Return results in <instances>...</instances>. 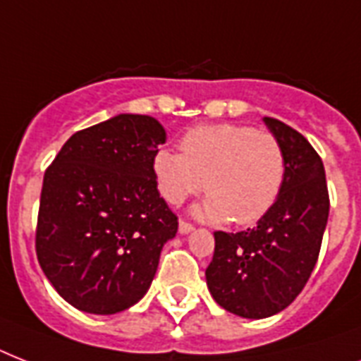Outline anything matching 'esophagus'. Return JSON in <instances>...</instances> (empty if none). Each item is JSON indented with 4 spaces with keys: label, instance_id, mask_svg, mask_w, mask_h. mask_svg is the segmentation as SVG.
Returning a JSON list of instances; mask_svg holds the SVG:
<instances>
[{
    "label": "esophagus",
    "instance_id": "1",
    "mask_svg": "<svg viewBox=\"0 0 361 361\" xmlns=\"http://www.w3.org/2000/svg\"><path fill=\"white\" fill-rule=\"evenodd\" d=\"M192 231H195V226H192L189 221H180V234H189V232Z\"/></svg>",
    "mask_w": 361,
    "mask_h": 361
}]
</instances>
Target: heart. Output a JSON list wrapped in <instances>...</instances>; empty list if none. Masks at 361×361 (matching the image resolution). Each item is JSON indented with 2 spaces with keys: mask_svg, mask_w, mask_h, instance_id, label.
Returning a JSON list of instances; mask_svg holds the SVG:
<instances>
[{
  "mask_svg": "<svg viewBox=\"0 0 361 361\" xmlns=\"http://www.w3.org/2000/svg\"><path fill=\"white\" fill-rule=\"evenodd\" d=\"M180 149L161 147L153 155L159 191L170 204H181L206 189L209 195L197 214L212 223H257L274 208L285 185V152L269 130L197 125L181 135Z\"/></svg>",
  "mask_w": 361,
  "mask_h": 361,
  "instance_id": "1",
  "label": "heart"
}]
</instances>
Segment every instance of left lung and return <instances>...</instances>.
Returning <instances> with one entry per match:
<instances>
[{"instance_id":"obj_1","label":"left lung","mask_w":361,"mask_h":361,"mask_svg":"<svg viewBox=\"0 0 361 361\" xmlns=\"http://www.w3.org/2000/svg\"><path fill=\"white\" fill-rule=\"evenodd\" d=\"M264 123L285 152L283 191L255 228L214 232V258L206 268L215 302L243 319H266L296 300L317 264L330 214L319 153L283 121L264 118Z\"/></svg>"}]
</instances>
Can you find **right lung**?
<instances>
[{
    "instance_id": "add662e5",
    "label": "right lung",
    "mask_w": 361,
    "mask_h": 361,
    "mask_svg": "<svg viewBox=\"0 0 361 361\" xmlns=\"http://www.w3.org/2000/svg\"><path fill=\"white\" fill-rule=\"evenodd\" d=\"M164 140L155 118L120 114L75 133L44 172L37 258L73 307L120 313L152 285L161 249L178 232L153 172Z\"/></svg>"
}]
</instances>
